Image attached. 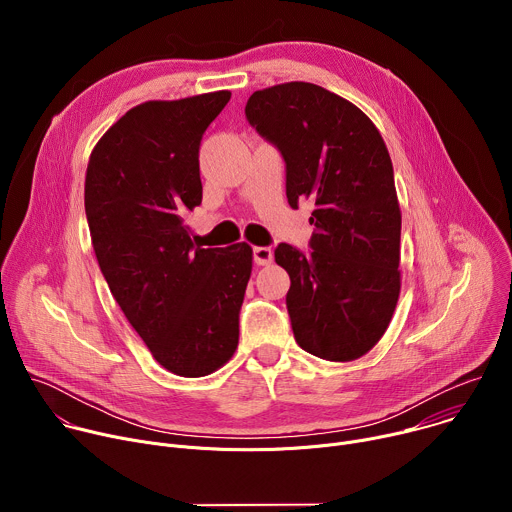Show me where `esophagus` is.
<instances>
[{"instance_id": "esophagus-1", "label": "esophagus", "mask_w": 512, "mask_h": 512, "mask_svg": "<svg viewBox=\"0 0 512 512\" xmlns=\"http://www.w3.org/2000/svg\"><path fill=\"white\" fill-rule=\"evenodd\" d=\"M271 259H273V253H271L269 247H255L253 249V261L257 265H269Z\"/></svg>"}]
</instances>
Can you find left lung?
<instances>
[{
	"label": "left lung",
	"mask_w": 512,
	"mask_h": 512,
	"mask_svg": "<svg viewBox=\"0 0 512 512\" xmlns=\"http://www.w3.org/2000/svg\"><path fill=\"white\" fill-rule=\"evenodd\" d=\"M245 115L285 162L289 206L314 202L310 251L287 243L275 249L291 281L285 304L296 342L334 362L367 354L385 334L401 289V210L379 129L350 101L312 83L255 91Z\"/></svg>",
	"instance_id": "8db88e82"
}]
</instances>
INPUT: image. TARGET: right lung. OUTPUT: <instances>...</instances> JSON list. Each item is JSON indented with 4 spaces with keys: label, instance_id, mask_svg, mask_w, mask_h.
<instances>
[{
    "label": "right lung",
    "instance_id": "add662e5",
    "mask_svg": "<svg viewBox=\"0 0 512 512\" xmlns=\"http://www.w3.org/2000/svg\"><path fill=\"white\" fill-rule=\"evenodd\" d=\"M229 91L129 109L99 139L85 212L103 277L129 324L174 375L221 369L239 344L247 243L202 249L184 218L202 202L198 150Z\"/></svg>",
    "mask_w": 512,
    "mask_h": 512
}]
</instances>
